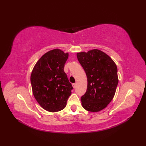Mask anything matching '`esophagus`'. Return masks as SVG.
Segmentation results:
<instances>
[{"label":"esophagus","mask_w":146,"mask_h":146,"mask_svg":"<svg viewBox=\"0 0 146 146\" xmlns=\"http://www.w3.org/2000/svg\"><path fill=\"white\" fill-rule=\"evenodd\" d=\"M77 83H74V84H72V86H73L74 88H76L77 87Z\"/></svg>","instance_id":"esophagus-1"}]
</instances>
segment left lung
Returning a JSON list of instances; mask_svg holds the SVG:
<instances>
[{
  "label": "left lung",
  "instance_id": "1",
  "mask_svg": "<svg viewBox=\"0 0 146 146\" xmlns=\"http://www.w3.org/2000/svg\"><path fill=\"white\" fill-rule=\"evenodd\" d=\"M86 74V93L81 98L84 109L98 112L107 107L115 94L118 84L117 69L111 57L99 49L77 54Z\"/></svg>",
  "mask_w": 146,
  "mask_h": 146
}]
</instances>
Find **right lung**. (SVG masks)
<instances>
[{"label":"right lung","mask_w":146,"mask_h":146,"mask_svg":"<svg viewBox=\"0 0 146 146\" xmlns=\"http://www.w3.org/2000/svg\"><path fill=\"white\" fill-rule=\"evenodd\" d=\"M69 56L59 48L48 51L35 64L30 76L33 94L41 107L55 113L63 110L72 86L64 71Z\"/></svg>","instance_id":"add662e5"}]
</instances>
